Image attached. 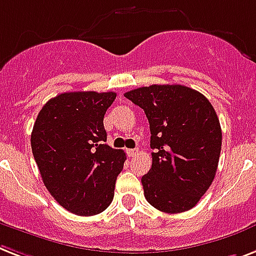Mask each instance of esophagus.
Instances as JSON below:
<instances>
[{"label":"esophagus","mask_w":256,"mask_h":256,"mask_svg":"<svg viewBox=\"0 0 256 256\" xmlns=\"http://www.w3.org/2000/svg\"><path fill=\"white\" fill-rule=\"evenodd\" d=\"M128 156L130 157H136L138 154V149L134 148V149H128Z\"/></svg>","instance_id":"34e87169"}]
</instances>
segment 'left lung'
<instances>
[{
	"instance_id": "left-lung-1",
	"label": "left lung",
	"mask_w": 256,
	"mask_h": 256,
	"mask_svg": "<svg viewBox=\"0 0 256 256\" xmlns=\"http://www.w3.org/2000/svg\"><path fill=\"white\" fill-rule=\"evenodd\" d=\"M150 128L152 168L141 178L146 201L164 212H188L216 177L222 130L212 103L181 84H152L124 94Z\"/></svg>"
}]
</instances>
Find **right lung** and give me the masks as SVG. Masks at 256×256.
<instances>
[{"label":"right lung","instance_id":"right-lung-1","mask_svg":"<svg viewBox=\"0 0 256 256\" xmlns=\"http://www.w3.org/2000/svg\"><path fill=\"white\" fill-rule=\"evenodd\" d=\"M115 92L78 91L55 96L34 122L32 150L46 189L59 205L90 216L111 205L126 153L106 144L104 115Z\"/></svg>","mask_w":256,"mask_h":256}]
</instances>
